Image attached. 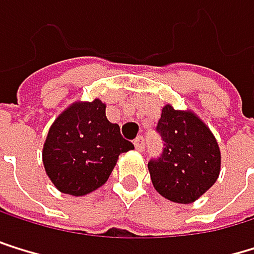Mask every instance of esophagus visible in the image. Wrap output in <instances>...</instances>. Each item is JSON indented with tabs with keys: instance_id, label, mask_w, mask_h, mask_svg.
Instances as JSON below:
<instances>
[{
	"instance_id": "obj_1",
	"label": "esophagus",
	"mask_w": 254,
	"mask_h": 254,
	"mask_svg": "<svg viewBox=\"0 0 254 254\" xmlns=\"http://www.w3.org/2000/svg\"><path fill=\"white\" fill-rule=\"evenodd\" d=\"M134 146L137 151H143L144 149V137L143 135H138L135 140H134Z\"/></svg>"
}]
</instances>
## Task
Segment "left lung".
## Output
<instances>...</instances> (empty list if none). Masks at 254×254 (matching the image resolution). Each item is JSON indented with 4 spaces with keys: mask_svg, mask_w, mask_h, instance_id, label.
<instances>
[{
    "mask_svg": "<svg viewBox=\"0 0 254 254\" xmlns=\"http://www.w3.org/2000/svg\"><path fill=\"white\" fill-rule=\"evenodd\" d=\"M163 154L148 163L155 190L169 201L189 204L206 193L219 177L221 152L209 129L192 111L166 105L157 125Z\"/></svg>",
    "mask_w": 254,
    "mask_h": 254,
    "instance_id": "8db88e82",
    "label": "left lung"
}]
</instances>
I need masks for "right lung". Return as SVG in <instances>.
I'll list each match as a JSON object with an SVG mask.
<instances>
[{"label":"right lung","mask_w":254,"mask_h":254,"mask_svg":"<svg viewBox=\"0 0 254 254\" xmlns=\"http://www.w3.org/2000/svg\"><path fill=\"white\" fill-rule=\"evenodd\" d=\"M106 105L74 102L58 116L47 134L42 161L52 183L62 193L82 196L110 178L119 155L134 149L117 123L105 114Z\"/></svg>","instance_id":"1"}]
</instances>
